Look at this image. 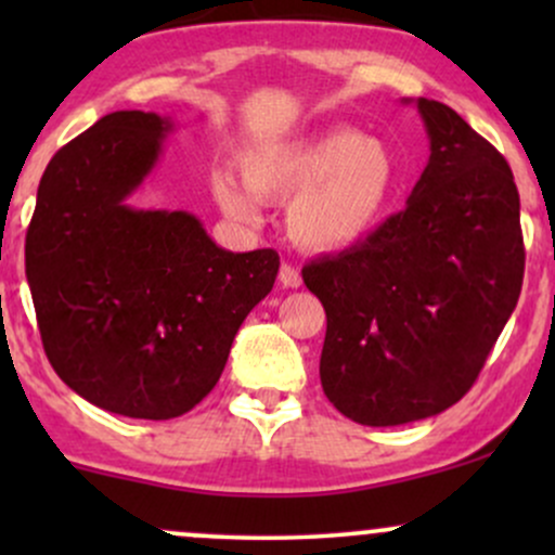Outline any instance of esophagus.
Masks as SVG:
<instances>
[{
    "label": "esophagus",
    "mask_w": 555,
    "mask_h": 555,
    "mask_svg": "<svg viewBox=\"0 0 555 555\" xmlns=\"http://www.w3.org/2000/svg\"><path fill=\"white\" fill-rule=\"evenodd\" d=\"M279 284L286 286V289H297L302 284V273L292 263H282V269H279Z\"/></svg>",
    "instance_id": "esophagus-1"
}]
</instances>
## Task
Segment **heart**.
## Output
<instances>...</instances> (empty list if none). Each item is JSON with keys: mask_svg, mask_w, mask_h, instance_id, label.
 <instances>
[{"mask_svg": "<svg viewBox=\"0 0 555 555\" xmlns=\"http://www.w3.org/2000/svg\"><path fill=\"white\" fill-rule=\"evenodd\" d=\"M240 177L219 171L216 203L237 221H258V201L286 203V232L310 253H339L380 224L399 188L391 149L349 127L256 149Z\"/></svg>", "mask_w": 555, "mask_h": 555, "instance_id": "b5f03b06", "label": "heart"}]
</instances>
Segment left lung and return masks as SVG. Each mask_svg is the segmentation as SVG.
I'll use <instances>...</instances> for the list:
<instances>
[{
	"instance_id": "obj_1",
	"label": "left lung",
	"mask_w": 555,
	"mask_h": 555,
	"mask_svg": "<svg viewBox=\"0 0 555 555\" xmlns=\"http://www.w3.org/2000/svg\"><path fill=\"white\" fill-rule=\"evenodd\" d=\"M415 106L430 156L404 211L302 269L326 310L323 391L371 428L456 404L517 308L525 276L506 158L441 101Z\"/></svg>"
}]
</instances>
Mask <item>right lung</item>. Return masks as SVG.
<instances>
[{"mask_svg": "<svg viewBox=\"0 0 555 555\" xmlns=\"http://www.w3.org/2000/svg\"><path fill=\"white\" fill-rule=\"evenodd\" d=\"M175 119L112 112L43 171L25 276L47 358L114 415L171 420L221 378L247 313L273 289V250L219 247L190 211L135 208Z\"/></svg>", "mask_w": 555, "mask_h": 555, "instance_id": "add662e5", "label": "right lung"}]
</instances>
